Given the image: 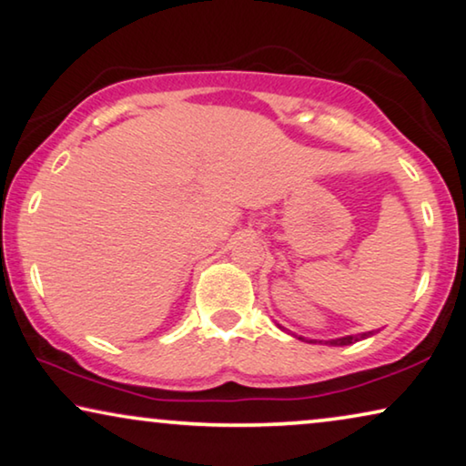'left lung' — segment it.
Listing matches in <instances>:
<instances>
[{"label":"left lung","instance_id":"left-lung-1","mask_svg":"<svg viewBox=\"0 0 466 466\" xmlns=\"http://www.w3.org/2000/svg\"><path fill=\"white\" fill-rule=\"evenodd\" d=\"M370 336H373V331L359 333V336H346V338L329 339V342H325V344H331V346H349V344H355V342H359V339H365V338H370ZM299 339H304V338H299Z\"/></svg>","mask_w":466,"mask_h":466}]
</instances>
